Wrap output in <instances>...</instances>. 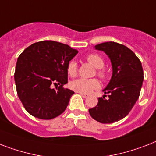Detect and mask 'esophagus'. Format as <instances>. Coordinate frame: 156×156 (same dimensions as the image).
<instances>
[{
	"label": "esophagus",
	"mask_w": 156,
	"mask_h": 156,
	"mask_svg": "<svg viewBox=\"0 0 156 156\" xmlns=\"http://www.w3.org/2000/svg\"><path fill=\"white\" fill-rule=\"evenodd\" d=\"M80 95L83 96V98H87L88 97V95H87V94H83V93H80Z\"/></svg>",
	"instance_id": "obj_1"
}]
</instances>
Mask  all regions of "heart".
I'll use <instances>...</instances> for the list:
<instances>
[{
  "instance_id": "obj_1",
  "label": "heart",
  "mask_w": 156,
  "mask_h": 156,
  "mask_svg": "<svg viewBox=\"0 0 156 156\" xmlns=\"http://www.w3.org/2000/svg\"><path fill=\"white\" fill-rule=\"evenodd\" d=\"M87 62L92 65L96 68V75L102 80H107L108 78V73L107 72L103 66H104V60L99 54L92 53L88 55L86 57ZM67 72L70 77H75L78 74V65L74 61H71L67 66ZM70 87L73 90L78 93L88 94L92 90H96L100 87V83L95 78L86 79V78H78L70 83Z\"/></svg>"
}]
</instances>
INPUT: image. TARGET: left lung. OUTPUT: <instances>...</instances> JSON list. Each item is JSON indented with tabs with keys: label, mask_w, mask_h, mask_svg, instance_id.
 <instances>
[{
	"label": "left lung",
	"mask_w": 156,
	"mask_h": 156,
	"mask_svg": "<svg viewBox=\"0 0 156 156\" xmlns=\"http://www.w3.org/2000/svg\"><path fill=\"white\" fill-rule=\"evenodd\" d=\"M111 60L112 76L98 99L97 105L89 109L90 116L103 124H111L126 117L137 102L143 82L140 60L129 48L116 42L95 45ZM109 97L105 99L106 95Z\"/></svg>",
	"instance_id": "obj_1"
}]
</instances>
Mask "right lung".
<instances>
[{"label": "right lung", "mask_w": 156, "mask_h": 156, "mask_svg": "<svg viewBox=\"0 0 156 156\" xmlns=\"http://www.w3.org/2000/svg\"><path fill=\"white\" fill-rule=\"evenodd\" d=\"M77 53L67 44L44 40L30 45L18 56L16 90L31 116L50 120L66 110L74 92L63 86L68 83V64ZM53 85L59 87L54 89Z\"/></svg>", "instance_id": "obj_1"}]
</instances>
